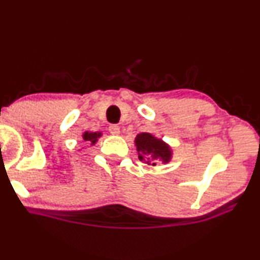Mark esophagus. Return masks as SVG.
Masks as SVG:
<instances>
[{"mask_svg":"<svg viewBox=\"0 0 260 260\" xmlns=\"http://www.w3.org/2000/svg\"><path fill=\"white\" fill-rule=\"evenodd\" d=\"M109 132L112 134V136H120L121 131H120V127L116 126V124H112V126L109 127Z\"/></svg>","mask_w":260,"mask_h":260,"instance_id":"esophagus-1","label":"esophagus"}]
</instances>
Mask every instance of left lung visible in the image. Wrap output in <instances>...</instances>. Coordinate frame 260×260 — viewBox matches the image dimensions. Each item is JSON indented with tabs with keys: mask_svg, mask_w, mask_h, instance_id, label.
I'll return each mask as SVG.
<instances>
[{
	"mask_svg": "<svg viewBox=\"0 0 260 260\" xmlns=\"http://www.w3.org/2000/svg\"><path fill=\"white\" fill-rule=\"evenodd\" d=\"M140 161L148 165L155 166V161L159 160L162 164H169L172 159V148L162 139L157 138L151 133H139L134 139Z\"/></svg>",
	"mask_w": 260,
	"mask_h": 260,
	"instance_id": "8db88e82",
	"label": "left lung"
}]
</instances>
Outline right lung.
<instances>
[{"label": "right lung", "mask_w": 260, "mask_h": 260, "mask_svg": "<svg viewBox=\"0 0 260 260\" xmlns=\"http://www.w3.org/2000/svg\"><path fill=\"white\" fill-rule=\"evenodd\" d=\"M101 136H103L101 132H90V131H85V132L82 134V138L84 139L85 142H88L90 145H95L99 138H101Z\"/></svg>", "instance_id": "right-lung-1"}]
</instances>
